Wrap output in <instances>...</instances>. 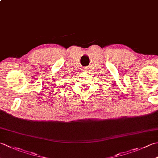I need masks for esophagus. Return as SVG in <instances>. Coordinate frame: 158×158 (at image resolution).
Instances as JSON below:
<instances>
[{"mask_svg": "<svg viewBox=\"0 0 158 158\" xmlns=\"http://www.w3.org/2000/svg\"><path fill=\"white\" fill-rule=\"evenodd\" d=\"M84 72H88V71H87V70H85V71H84Z\"/></svg>", "mask_w": 158, "mask_h": 158, "instance_id": "1", "label": "esophagus"}]
</instances>
